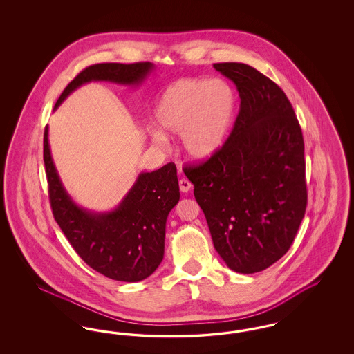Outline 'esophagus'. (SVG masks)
<instances>
[{
  "label": "esophagus",
  "instance_id": "esophagus-1",
  "mask_svg": "<svg viewBox=\"0 0 354 354\" xmlns=\"http://www.w3.org/2000/svg\"><path fill=\"white\" fill-rule=\"evenodd\" d=\"M179 187H180V191H182V192H188V191L191 189L192 185H191L187 179H180V180H179Z\"/></svg>",
  "mask_w": 354,
  "mask_h": 354
}]
</instances>
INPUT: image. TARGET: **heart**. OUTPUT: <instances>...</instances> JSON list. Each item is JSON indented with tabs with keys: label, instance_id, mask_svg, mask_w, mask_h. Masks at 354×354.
<instances>
[{
	"label": "heart",
	"instance_id": "heart-1",
	"mask_svg": "<svg viewBox=\"0 0 354 354\" xmlns=\"http://www.w3.org/2000/svg\"><path fill=\"white\" fill-rule=\"evenodd\" d=\"M236 94L223 80H179L162 93L153 109L159 131L152 138L163 143V134L182 135L185 155L207 160L219 152L234 122Z\"/></svg>",
	"mask_w": 354,
	"mask_h": 354
}]
</instances>
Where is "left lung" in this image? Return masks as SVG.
Returning a JSON list of instances; mask_svg holds the SVG:
<instances>
[{
  "label": "left lung",
  "instance_id": "left-lung-1",
  "mask_svg": "<svg viewBox=\"0 0 354 354\" xmlns=\"http://www.w3.org/2000/svg\"><path fill=\"white\" fill-rule=\"evenodd\" d=\"M214 68L236 84L234 130L207 162L185 167L214 247L230 270H267L292 245L306 208L301 127L286 93L256 68Z\"/></svg>",
  "mask_w": 354,
  "mask_h": 354
}]
</instances>
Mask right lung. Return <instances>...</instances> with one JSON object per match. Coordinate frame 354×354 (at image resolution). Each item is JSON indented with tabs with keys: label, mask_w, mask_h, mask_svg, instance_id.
<instances>
[{
	"label": "right lung",
	"mask_w": 354,
	"mask_h": 354,
	"mask_svg": "<svg viewBox=\"0 0 354 354\" xmlns=\"http://www.w3.org/2000/svg\"><path fill=\"white\" fill-rule=\"evenodd\" d=\"M152 70L151 62L88 66L66 86L54 110L82 84L107 81L139 86ZM44 162L54 219L84 263L117 281L136 283L152 274L163 260L167 216L180 198L175 165L140 172L117 208L93 212L74 202L62 185L51 158L48 126Z\"/></svg>",
	"instance_id": "obj_1"
}]
</instances>
